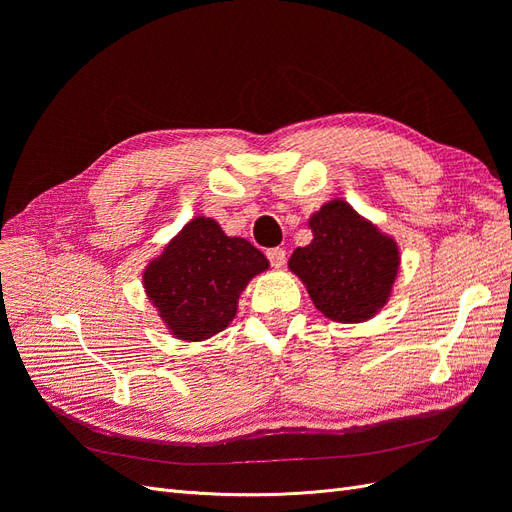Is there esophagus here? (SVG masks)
<instances>
[{
    "instance_id": "34e87169",
    "label": "esophagus",
    "mask_w": 512,
    "mask_h": 512,
    "mask_svg": "<svg viewBox=\"0 0 512 512\" xmlns=\"http://www.w3.org/2000/svg\"><path fill=\"white\" fill-rule=\"evenodd\" d=\"M267 258L273 267H284L286 252L282 250V247H271V250H267Z\"/></svg>"
}]
</instances>
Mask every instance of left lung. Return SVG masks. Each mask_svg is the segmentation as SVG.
Returning <instances> with one entry per match:
<instances>
[{
    "label": "left lung",
    "mask_w": 512,
    "mask_h": 512,
    "mask_svg": "<svg viewBox=\"0 0 512 512\" xmlns=\"http://www.w3.org/2000/svg\"><path fill=\"white\" fill-rule=\"evenodd\" d=\"M309 226L314 241L297 247L288 265L307 286L314 305L339 322L374 316L395 280V243L361 220L344 200L324 205Z\"/></svg>",
    "instance_id": "8db88e82"
}]
</instances>
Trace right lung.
I'll return each mask as SVG.
<instances>
[{
  "mask_svg": "<svg viewBox=\"0 0 512 512\" xmlns=\"http://www.w3.org/2000/svg\"><path fill=\"white\" fill-rule=\"evenodd\" d=\"M267 267L252 243L226 237L209 218H196L151 262L145 288L173 335L198 342L235 318L239 290Z\"/></svg>",
  "mask_w": 512,
  "mask_h": 512,
  "instance_id": "1",
  "label": "right lung"
}]
</instances>
